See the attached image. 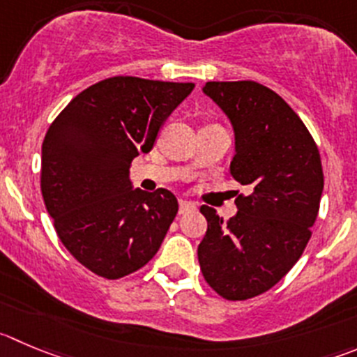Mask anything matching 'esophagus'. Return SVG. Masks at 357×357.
I'll list each match as a JSON object with an SVG mask.
<instances>
[{
	"mask_svg": "<svg viewBox=\"0 0 357 357\" xmlns=\"http://www.w3.org/2000/svg\"><path fill=\"white\" fill-rule=\"evenodd\" d=\"M196 205L192 202H185V199H181V208H178V212L181 213H185V212H191V210H195Z\"/></svg>",
	"mask_w": 357,
	"mask_h": 357,
	"instance_id": "esophagus-1",
	"label": "esophagus"
}]
</instances>
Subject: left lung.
<instances>
[{"label":"left lung","instance_id":"8db88e82","mask_svg":"<svg viewBox=\"0 0 357 357\" xmlns=\"http://www.w3.org/2000/svg\"><path fill=\"white\" fill-rule=\"evenodd\" d=\"M231 121L235 158L231 175L249 188L235 199V217L224 222L203 205L206 235L198 261L206 284L226 300L259 296L296 264L310 240L324 175L314 138L296 112L252 80L206 82Z\"/></svg>","mask_w":357,"mask_h":357}]
</instances>
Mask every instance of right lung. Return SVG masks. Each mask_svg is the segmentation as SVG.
Returning a JSON list of instances; mask_svg holds the SVG:
<instances>
[{
  "mask_svg": "<svg viewBox=\"0 0 357 357\" xmlns=\"http://www.w3.org/2000/svg\"><path fill=\"white\" fill-rule=\"evenodd\" d=\"M191 82L112 77L87 87L50 124L42 196L68 252L100 277H126L161 247L178 202L168 189H133L131 161L154 147Z\"/></svg>",
  "mask_w": 357,
  "mask_h": 357,
  "instance_id": "1",
  "label": "right lung"
}]
</instances>
